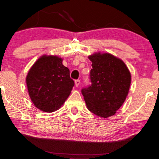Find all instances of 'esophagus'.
I'll return each instance as SVG.
<instances>
[{
    "instance_id": "34e87169",
    "label": "esophagus",
    "mask_w": 159,
    "mask_h": 159,
    "mask_svg": "<svg viewBox=\"0 0 159 159\" xmlns=\"http://www.w3.org/2000/svg\"><path fill=\"white\" fill-rule=\"evenodd\" d=\"M80 84V80H75V85L76 87H78Z\"/></svg>"
}]
</instances>
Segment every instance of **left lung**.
I'll return each instance as SVG.
<instances>
[{
	"label": "left lung",
	"instance_id": "left-lung-1",
	"mask_svg": "<svg viewBox=\"0 0 159 159\" xmlns=\"http://www.w3.org/2000/svg\"><path fill=\"white\" fill-rule=\"evenodd\" d=\"M92 61L91 85L82 89L88 110L107 118L116 114L129 93L131 74L120 58L110 53H96L88 56Z\"/></svg>",
	"mask_w": 159,
	"mask_h": 159
}]
</instances>
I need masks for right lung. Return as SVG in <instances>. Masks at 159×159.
I'll use <instances>...</instances> for the list:
<instances>
[{
	"label": "right lung",
	"mask_w": 159,
	"mask_h": 159,
	"mask_svg": "<svg viewBox=\"0 0 159 159\" xmlns=\"http://www.w3.org/2000/svg\"><path fill=\"white\" fill-rule=\"evenodd\" d=\"M56 56H41L32 65L26 77L30 97L38 109L56 111L70 95L75 82L69 69Z\"/></svg>",
	"instance_id": "add662e5"
}]
</instances>
